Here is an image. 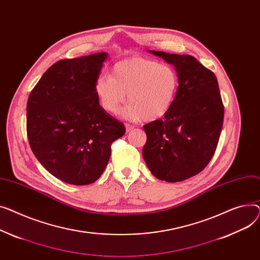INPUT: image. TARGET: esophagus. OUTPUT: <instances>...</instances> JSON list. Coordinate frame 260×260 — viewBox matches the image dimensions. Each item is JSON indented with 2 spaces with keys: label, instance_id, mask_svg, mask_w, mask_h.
I'll return each mask as SVG.
<instances>
[{
  "label": "esophagus",
  "instance_id": "obj_1",
  "mask_svg": "<svg viewBox=\"0 0 260 260\" xmlns=\"http://www.w3.org/2000/svg\"><path fill=\"white\" fill-rule=\"evenodd\" d=\"M134 128H135V127H134L133 125H130V124H126V130H127V132H130V131H132Z\"/></svg>",
  "mask_w": 260,
  "mask_h": 260
}]
</instances>
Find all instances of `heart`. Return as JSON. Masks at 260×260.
I'll return each instance as SVG.
<instances>
[{"label": "heart", "instance_id": "1", "mask_svg": "<svg viewBox=\"0 0 260 260\" xmlns=\"http://www.w3.org/2000/svg\"><path fill=\"white\" fill-rule=\"evenodd\" d=\"M178 86V75L172 67L156 59L134 56L115 63L109 76H99L94 91L105 111L117 114L127 94L126 116L152 121L169 112Z\"/></svg>", "mask_w": 260, "mask_h": 260}]
</instances>
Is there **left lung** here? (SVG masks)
<instances>
[{"label": "left lung", "mask_w": 260, "mask_h": 260, "mask_svg": "<svg viewBox=\"0 0 260 260\" xmlns=\"http://www.w3.org/2000/svg\"><path fill=\"white\" fill-rule=\"evenodd\" d=\"M151 52L174 65L179 86L169 112L144 126L143 156L156 178L181 181L202 172L215 153L223 123L218 82L192 55Z\"/></svg>", "instance_id": "1"}]
</instances>
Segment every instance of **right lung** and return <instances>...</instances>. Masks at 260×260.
<instances>
[{
  "label": "right lung",
  "instance_id": "add662e5",
  "mask_svg": "<svg viewBox=\"0 0 260 260\" xmlns=\"http://www.w3.org/2000/svg\"><path fill=\"white\" fill-rule=\"evenodd\" d=\"M107 53L60 59L29 94L26 128L42 166L67 184H92L109 161L112 143L126 132L94 91Z\"/></svg>",
  "mask_w": 260,
  "mask_h": 260
}]
</instances>
